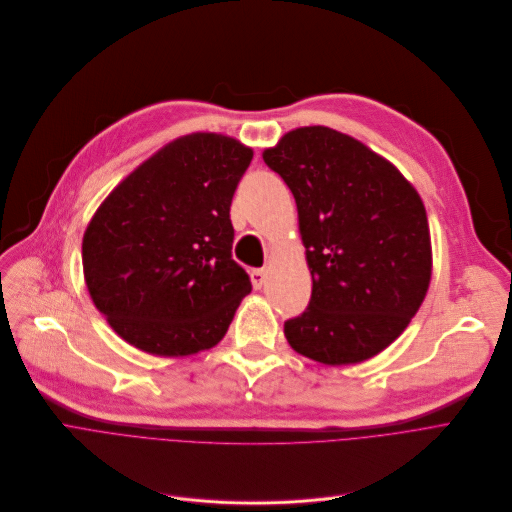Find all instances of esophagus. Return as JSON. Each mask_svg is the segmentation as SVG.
<instances>
[{"mask_svg":"<svg viewBox=\"0 0 512 512\" xmlns=\"http://www.w3.org/2000/svg\"><path fill=\"white\" fill-rule=\"evenodd\" d=\"M265 278H267V271L263 269V267H259V269H253L251 271V282H253V288H261L263 284H265Z\"/></svg>","mask_w":512,"mask_h":512,"instance_id":"obj_1","label":"esophagus"}]
</instances>
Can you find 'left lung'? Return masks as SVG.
<instances>
[{
  "label": "left lung",
  "mask_w": 512,
  "mask_h": 512,
  "mask_svg": "<svg viewBox=\"0 0 512 512\" xmlns=\"http://www.w3.org/2000/svg\"><path fill=\"white\" fill-rule=\"evenodd\" d=\"M265 164L290 187L313 292L284 323L302 356L356 364L377 356L418 313L432 274L430 230L418 191L358 140L300 127Z\"/></svg>",
  "instance_id": "8db88e82"
}]
</instances>
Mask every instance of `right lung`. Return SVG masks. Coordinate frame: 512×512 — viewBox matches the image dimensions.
<instances>
[{
    "label": "right lung",
    "instance_id": "obj_1",
    "mask_svg": "<svg viewBox=\"0 0 512 512\" xmlns=\"http://www.w3.org/2000/svg\"><path fill=\"white\" fill-rule=\"evenodd\" d=\"M253 150L218 133L164 146L90 220L82 263L109 325L156 356L216 346L241 300L247 271L232 259L230 203Z\"/></svg>",
    "mask_w": 512,
    "mask_h": 512
}]
</instances>
